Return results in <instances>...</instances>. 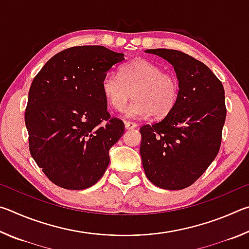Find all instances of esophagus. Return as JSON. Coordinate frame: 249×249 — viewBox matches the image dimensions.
<instances>
[{
	"mask_svg": "<svg viewBox=\"0 0 249 249\" xmlns=\"http://www.w3.org/2000/svg\"><path fill=\"white\" fill-rule=\"evenodd\" d=\"M137 126L136 123H134V122H130V121H125V127L126 129H133Z\"/></svg>",
	"mask_w": 249,
	"mask_h": 249,
	"instance_id": "obj_1",
	"label": "esophagus"
}]
</instances>
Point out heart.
Masks as SVG:
<instances>
[{"label":"heart","instance_id":"heart-1","mask_svg":"<svg viewBox=\"0 0 249 249\" xmlns=\"http://www.w3.org/2000/svg\"><path fill=\"white\" fill-rule=\"evenodd\" d=\"M102 92L115 111H123L130 96H135L126 112L130 117L161 119L178 102L180 84L174 74L147 59H135L122 67L119 75L108 73L102 80Z\"/></svg>","mask_w":249,"mask_h":249}]
</instances>
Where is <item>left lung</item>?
I'll return each instance as SVG.
<instances>
[{
	"label": "left lung",
	"instance_id": "1",
	"mask_svg": "<svg viewBox=\"0 0 249 249\" xmlns=\"http://www.w3.org/2000/svg\"><path fill=\"white\" fill-rule=\"evenodd\" d=\"M174 66L180 84L169 114L142 126L141 156L146 177L167 190L195 183L215 159L225 123L222 82L203 62L174 49H147Z\"/></svg>",
	"mask_w": 249,
	"mask_h": 249
}]
</instances>
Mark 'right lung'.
<instances>
[{
	"mask_svg": "<svg viewBox=\"0 0 249 249\" xmlns=\"http://www.w3.org/2000/svg\"><path fill=\"white\" fill-rule=\"evenodd\" d=\"M124 53L77 46L49 59L34 78L25 109L29 151L53 183L90 188L109 163L125 125L107 112L102 80Z\"/></svg>",
	"mask_w": 249,
	"mask_h": 249,
	"instance_id": "right-lung-1",
	"label": "right lung"
}]
</instances>
